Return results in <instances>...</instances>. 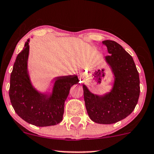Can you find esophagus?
<instances>
[{
    "mask_svg": "<svg viewBox=\"0 0 154 154\" xmlns=\"http://www.w3.org/2000/svg\"><path fill=\"white\" fill-rule=\"evenodd\" d=\"M85 74L84 73V72H81L80 75H79V78H80V82H82L81 81V80L82 81L83 80L84 78H85Z\"/></svg>",
    "mask_w": 154,
    "mask_h": 154,
    "instance_id": "34e87169",
    "label": "esophagus"
}]
</instances>
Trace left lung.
I'll return each instance as SVG.
<instances>
[{"label": "left lung", "mask_w": 154, "mask_h": 154, "mask_svg": "<svg viewBox=\"0 0 154 154\" xmlns=\"http://www.w3.org/2000/svg\"><path fill=\"white\" fill-rule=\"evenodd\" d=\"M110 54L105 57L114 75L110 92L98 96L83 85L84 99L87 114L97 124H111L124 119L135 109L140 94L139 75L133 58L113 40H104Z\"/></svg>", "instance_id": "8db88e82"}]
</instances>
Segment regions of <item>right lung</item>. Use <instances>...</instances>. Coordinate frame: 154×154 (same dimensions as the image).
I'll return each mask as SVG.
<instances>
[{
	"mask_svg": "<svg viewBox=\"0 0 154 154\" xmlns=\"http://www.w3.org/2000/svg\"><path fill=\"white\" fill-rule=\"evenodd\" d=\"M29 41L17 54L10 81L9 97L16 114L37 126H53L63 120L65 102L72 85L79 83L77 75L56 77L50 95L38 92L31 85L28 73Z\"/></svg>",
	"mask_w": 154,
	"mask_h": 154,
	"instance_id": "right-lung-1",
	"label": "right lung"
}]
</instances>
